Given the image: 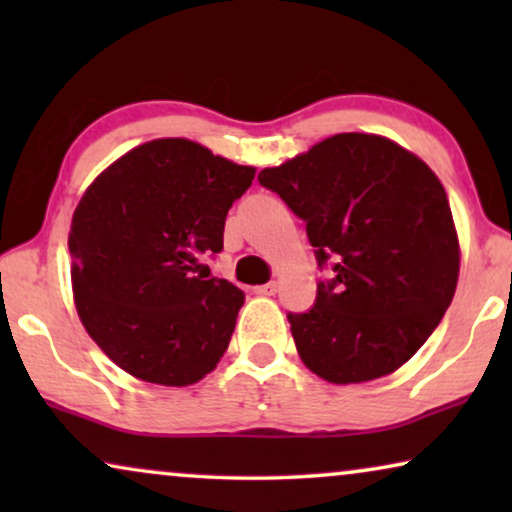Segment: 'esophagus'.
Masks as SVG:
<instances>
[{
  "label": "esophagus",
  "instance_id": "34e87169",
  "mask_svg": "<svg viewBox=\"0 0 512 512\" xmlns=\"http://www.w3.org/2000/svg\"><path fill=\"white\" fill-rule=\"evenodd\" d=\"M254 291L261 293V296H275V293L279 291V284L277 282H268V284H263V286H256Z\"/></svg>",
  "mask_w": 512,
  "mask_h": 512
}]
</instances>
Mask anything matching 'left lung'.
<instances>
[{
    "label": "left lung",
    "mask_w": 512,
    "mask_h": 512,
    "mask_svg": "<svg viewBox=\"0 0 512 512\" xmlns=\"http://www.w3.org/2000/svg\"><path fill=\"white\" fill-rule=\"evenodd\" d=\"M258 181L305 221L328 270L310 310L286 314L300 359L333 384L394 373L457 289V230L436 174L389 139L342 132Z\"/></svg>",
    "instance_id": "1"
}]
</instances>
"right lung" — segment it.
Wrapping results in <instances>:
<instances>
[{
    "mask_svg": "<svg viewBox=\"0 0 512 512\" xmlns=\"http://www.w3.org/2000/svg\"><path fill=\"white\" fill-rule=\"evenodd\" d=\"M254 172L188 139H153L81 198L67 242L76 310L125 373L186 387L216 368L244 293L200 261L223 249Z\"/></svg>",
    "mask_w": 512,
    "mask_h": 512,
    "instance_id": "right-lung-1",
    "label": "right lung"
}]
</instances>
